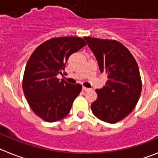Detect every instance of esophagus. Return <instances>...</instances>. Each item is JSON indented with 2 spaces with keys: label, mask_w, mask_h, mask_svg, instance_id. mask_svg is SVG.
I'll use <instances>...</instances> for the list:
<instances>
[{
  "label": "esophagus",
  "mask_w": 158,
  "mask_h": 158,
  "mask_svg": "<svg viewBox=\"0 0 158 158\" xmlns=\"http://www.w3.org/2000/svg\"><path fill=\"white\" fill-rule=\"evenodd\" d=\"M89 90H90V88H86V87H83V91H89Z\"/></svg>",
  "instance_id": "obj_1"
}]
</instances>
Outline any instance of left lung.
I'll list each match as a JSON object with an SVG mask.
<instances>
[{"instance_id":"left-lung-1","label":"left lung","mask_w":158,"mask_h":158,"mask_svg":"<svg viewBox=\"0 0 158 158\" xmlns=\"http://www.w3.org/2000/svg\"><path fill=\"white\" fill-rule=\"evenodd\" d=\"M95 56L102 73H106V86L96 89L98 98L91 104L99 119L115 123L126 118L136 106L142 81L136 60L126 46L116 40L85 37Z\"/></svg>"}]
</instances>
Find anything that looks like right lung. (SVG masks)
Returning <instances> with one entry per match:
<instances>
[{"instance_id": "add662e5", "label": "right lung", "mask_w": 158, "mask_h": 158, "mask_svg": "<svg viewBox=\"0 0 158 158\" xmlns=\"http://www.w3.org/2000/svg\"><path fill=\"white\" fill-rule=\"evenodd\" d=\"M80 37L52 38L34 50L24 72L22 88L31 110L48 123L68 115L82 86L60 81L69 56L86 45Z\"/></svg>"}]
</instances>
